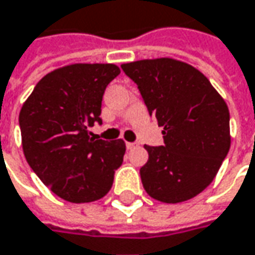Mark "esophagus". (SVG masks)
Masks as SVG:
<instances>
[{"instance_id": "34e87169", "label": "esophagus", "mask_w": 255, "mask_h": 255, "mask_svg": "<svg viewBox=\"0 0 255 255\" xmlns=\"http://www.w3.org/2000/svg\"><path fill=\"white\" fill-rule=\"evenodd\" d=\"M126 145H127L128 150H132V148H135V147H137V144H135V142H126Z\"/></svg>"}]
</instances>
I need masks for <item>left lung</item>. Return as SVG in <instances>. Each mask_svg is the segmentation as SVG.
Returning a JSON list of instances; mask_svg holds the SVG:
<instances>
[{
  "instance_id": "left-lung-1",
  "label": "left lung",
  "mask_w": 255,
  "mask_h": 255,
  "mask_svg": "<svg viewBox=\"0 0 255 255\" xmlns=\"http://www.w3.org/2000/svg\"><path fill=\"white\" fill-rule=\"evenodd\" d=\"M121 68L163 127V145H144L148 161L140 176L145 192L164 203L195 198L212 183L230 151V111L224 98L202 72L170 57Z\"/></svg>"
}]
</instances>
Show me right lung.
<instances>
[{"mask_svg":"<svg viewBox=\"0 0 255 255\" xmlns=\"http://www.w3.org/2000/svg\"><path fill=\"white\" fill-rule=\"evenodd\" d=\"M113 63H75L43 76L20 111L27 163L54 195L94 202L113 186L126 142L97 140L88 129L99 118L102 95L120 75Z\"/></svg>","mask_w":255,"mask_h":255,"instance_id":"1","label":"right lung"}]
</instances>
